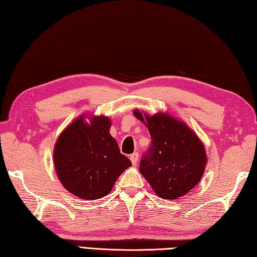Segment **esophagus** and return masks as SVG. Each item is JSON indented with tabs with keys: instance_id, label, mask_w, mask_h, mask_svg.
Returning <instances> with one entry per match:
<instances>
[{
	"instance_id": "1",
	"label": "esophagus",
	"mask_w": 257,
	"mask_h": 257,
	"mask_svg": "<svg viewBox=\"0 0 257 257\" xmlns=\"http://www.w3.org/2000/svg\"><path fill=\"white\" fill-rule=\"evenodd\" d=\"M138 159H139V154H138V152H134L133 155H130V160H132L133 165H137Z\"/></svg>"
}]
</instances>
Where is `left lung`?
<instances>
[{"label":"left lung","mask_w":257,"mask_h":257,"mask_svg":"<svg viewBox=\"0 0 257 257\" xmlns=\"http://www.w3.org/2000/svg\"><path fill=\"white\" fill-rule=\"evenodd\" d=\"M135 116L149 129L151 145L140 161L139 171L162 199L176 200L199 183L204 172V147L187 124L166 113Z\"/></svg>","instance_id":"8db88e82"}]
</instances>
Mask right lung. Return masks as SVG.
<instances>
[{"mask_svg": "<svg viewBox=\"0 0 257 257\" xmlns=\"http://www.w3.org/2000/svg\"><path fill=\"white\" fill-rule=\"evenodd\" d=\"M110 120L95 117L90 124L76 119L59 136L54 149V163L62 184L85 200H97L110 192L114 182L132 166L120 154L110 134Z\"/></svg>", "mask_w": 257, "mask_h": 257, "instance_id": "add662e5", "label": "right lung"}]
</instances>
